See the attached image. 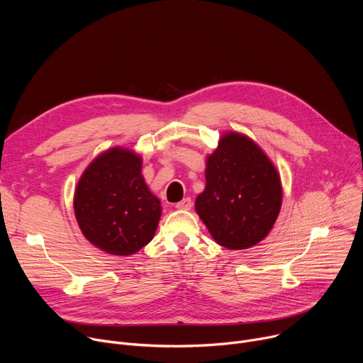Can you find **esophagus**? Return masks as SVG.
Here are the masks:
<instances>
[{"label":"esophagus","mask_w":363,"mask_h":363,"mask_svg":"<svg viewBox=\"0 0 363 363\" xmlns=\"http://www.w3.org/2000/svg\"><path fill=\"white\" fill-rule=\"evenodd\" d=\"M177 208L178 210H191V206H192V201H191V198H184L182 201H179V202H177Z\"/></svg>","instance_id":"obj_1"}]
</instances>
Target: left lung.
I'll return each mask as SVG.
<instances>
[{
	"label": "left lung",
	"instance_id": "left-lung-1",
	"mask_svg": "<svg viewBox=\"0 0 363 363\" xmlns=\"http://www.w3.org/2000/svg\"><path fill=\"white\" fill-rule=\"evenodd\" d=\"M205 181L195 210L220 245L248 248L270 233L281 208L280 177L250 138L224 135L206 158Z\"/></svg>",
	"mask_w": 363,
	"mask_h": 363
}]
</instances>
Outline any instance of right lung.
<instances>
[{"label":"right lung","instance_id":"add662e5","mask_svg":"<svg viewBox=\"0 0 363 363\" xmlns=\"http://www.w3.org/2000/svg\"><path fill=\"white\" fill-rule=\"evenodd\" d=\"M142 161L133 152L113 147L97 157L74 192V214L84 237L113 255H130L157 231L161 202L146 186Z\"/></svg>","mask_w":363,"mask_h":363}]
</instances>
